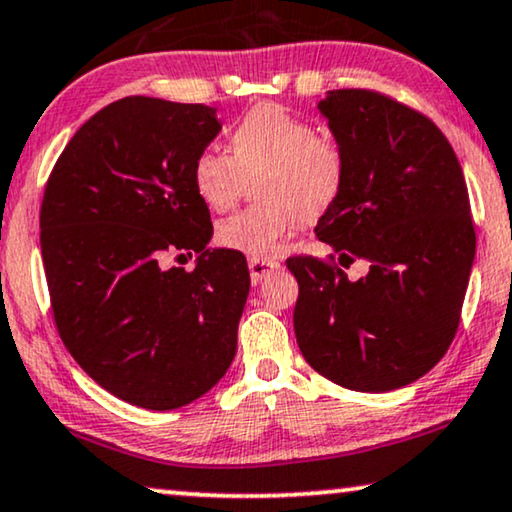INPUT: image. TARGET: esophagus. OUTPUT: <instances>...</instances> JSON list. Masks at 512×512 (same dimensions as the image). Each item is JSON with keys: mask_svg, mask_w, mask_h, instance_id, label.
I'll list each match as a JSON object with an SVG mask.
<instances>
[{"mask_svg": "<svg viewBox=\"0 0 512 512\" xmlns=\"http://www.w3.org/2000/svg\"><path fill=\"white\" fill-rule=\"evenodd\" d=\"M248 269H250V278H253V283H262V278H266L269 273L280 269V262H276V259L253 257L248 262Z\"/></svg>", "mask_w": 512, "mask_h": 512, "instance_id": "esophagus-1", "label": "esophagus"}]
</instances>
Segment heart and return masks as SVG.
<instances>
[{"mask_svg": "<svg viewBox=\"0 0 512 512\" xmlns=\"http://www.w3.org/2000/svg\"><path fill=\"white\" fill-rule=\"evenodd\" d=\"M257 178L255 206L227 215L215 236L225 248L266 257L299 222L322 218L341 197L345 157L331 136L278 104H259L232 127V153L206 148L194 187L215 211L234 206Z\"/></svg>", "mask_w": 512, "mask_h": 512, "instance_id": "obj_1", "label": "heart"}]
</instances>
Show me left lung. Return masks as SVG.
<instances>
[{
    "label": "left lung",
    "instance_id": "left-lung-1",
    "mask_svg": "<svg viewBox=\"0 0 512 512\" xmlns=\"http://www.w3.org/2000/svg\"><path fill=\"white\" fill-rule=\"evenodd\" d=\"M320 113L345 157L341 197L315 236L348 266L290 257L294 334L320 376L357 392L422 378L450 348L475 257L469 190L429 118L371 90H329Z\"/></svg>",
    "mask_w": 512,
    "mask_h": 512
}]
</instances>
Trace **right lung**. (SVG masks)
Here are the masks:
<instances>
[{
    "instance_id": "add662e5",
    "label": "right lung",
    "mask_w": 512,
    "mask_h": 512,
    "mask_svg": "<svg viewBox=\"0 0 512 512\" xmlns=\"http://www.w3.org/2000/svg\"><path fill=\"white\" fill-rule=\"evenodd\" d=\"M215 111L118 99L78 129L43 192L57 331L97 385L139 408L187 406L236 355L248 264L239 250L208 248L211 213L194 187V162L222 129ZM192 249V272L161 266Z\"/></svg>"
}]
</instances>
